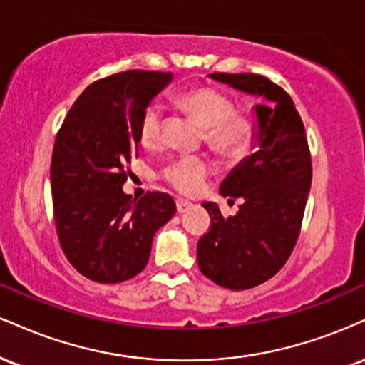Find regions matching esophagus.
Here are the masks:
<instances>
[{"label": "esophagus", "mask_w": 365, "mask_h": 365, "mask_svg": "<svg viewBox=\"0 0 365 365\" xmlns=\"http://www.w3.org/2000/svg\"><path fill=\"white\" fill-rule=\"evenodd\" d=\"M190 207H192V202H188L185 199H177V212L178 214L187 212Z\"/></svg>", "instance_id": "obj_1"}]
</instances>
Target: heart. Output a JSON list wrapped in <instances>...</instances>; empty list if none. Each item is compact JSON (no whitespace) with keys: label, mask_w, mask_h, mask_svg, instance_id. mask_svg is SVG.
<instances>
[{"label":"heart","mask_w":365,"mask_h":365,"mask_svg":"<svg viewBox=\"0 0 365 365\" xmlns=\"http://www.w3.org/2000/svg\"><path fill=\"white\" fill-rule=\"evenodd\" d=\"M175 103L204 125L205 144L219 155L235 158L247 151L253 127L243 112L235 110V102L226 91L216 86H194L178 91ZM165 107L151 100L139 118V140L144 148L155 149L163 139ZM212 161L199 155H183L170 160L161 170V177L180 194L194 195L204 188L212 175Z\"/></svg>","instance_id":"heart-1"}]
</instances>
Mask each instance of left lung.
<instances>
[{"label": "left lung", "instance_id": "obj_1", "mask_svg": "<svg viewBox=\"0 0 365 365\" xmlns=\"http://www.w3.org/2000/svg\"><path fill=\"white\" fill-rule=\"evenodd\" d=\"M210 78L265 100L255 107L258 149L221 183L222 195L243 204L230 217H222L217 204H202L210 226L197 243L202 274L221 287L243 291L274 277L296 247L313 177L311 153L299 112L284 88L253 73Z\"/></svg>", "mask_w": 365, "mask_h": 365}]
</instances>
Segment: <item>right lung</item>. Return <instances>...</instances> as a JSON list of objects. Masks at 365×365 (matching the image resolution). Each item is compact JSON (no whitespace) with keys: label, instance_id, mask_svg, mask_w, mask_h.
I'll return each mask as SVG.
<instances>
[{"label":"right lung","instance_id":"add662e5","mask_svg":"<svg viewBox=\"0 0 365 365\" xmlns=\"http://www.w3.org/2000/svg\"><path fill=\"white\" fill-rule=\"evenodd\" d=\"M171 78L129 69L91 83L56 135L51 188L57 238L69 263L95 282H124L143 272L153 236L177 210L163 192L135 200L122 190L138 156L140 113Z\"/></svg>","mask_w":365,"mask_h":365}]
</instances>
